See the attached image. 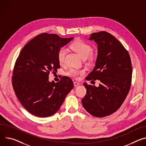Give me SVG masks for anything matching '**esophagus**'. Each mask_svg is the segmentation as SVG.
<instances>
[{
  "mask_svg": "<svg viewBox=\"0 0 146 146\" xmlns=\"http://www.w3.org/2000/svg\"><path fill=\"white\" fill-rule=\"evenodd\" d=\"M79 84H80V83H79L78 82H74V86H78Z\"/></svg>",
  "mask_w": 146,
  "mask_h": 146,
  "instance_id": "obj_1",
  "label": "esophagus"
}]
</instances>
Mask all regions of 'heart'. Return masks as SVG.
<instances>
[{"label": "heart", "instance_id": "heart-1", "mask_svg": "<svg viewBox=\"0 0 146 146\" xmlns=\"http://www.w3.org/2000/svg\"><path fill=\"white\" fill-rule=\"evenodd\" d=\"M71 48L83 59H86L91 56L92 51H93L92 46L90 44L82 40H78L74 42L71 45ZM66 54H67V49L65 48H61L59 49L58 54V59L60 64L63 63ZM66 74L70 77L77 78L79 76L84 74L85 70H78L74 69H70L66 72Z\"/></svg>", "mask_w": 146, "mask_h": 146}]
</instances>
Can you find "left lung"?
Instances as JSON below:
<instances>
[{"label": "left lung", "mask_w": 146, "mask_h": 146, "mask_svg": "<svg viewBox=\"0 0 146 146\" xmlns=\"http://www.w3.org/2000/svg\"><path fill=\"white\" fill-rule=\"evenodd\" d=\"M88 39L97 43L98 55L86 80H98L101 84L97 87L84 83L87 92L82 102L89 113L102 117L116 112L126 99L131 86V62L127 50L109 33H92Z\"/></svg>", "instance_id": "obj_1"}]
</instances>
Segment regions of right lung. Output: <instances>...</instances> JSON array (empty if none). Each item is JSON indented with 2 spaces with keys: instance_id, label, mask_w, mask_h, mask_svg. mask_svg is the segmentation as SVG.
I'll return each instance as SVG.
<instances>
[{
  "instance_id": "obj_1",
  "label": "right lung",
  "mask_w": 146,
  "mask_h": 146,
  "mask_svg": "<svg viewBox=\"0 0 146 146\" xmlns=\"http://www.w3.org/2000/svg\"><path fill=\"white\" fill-rule=\"evenodd\" d=\"M73 39L43 33L22 49L13 69L12 84L19 100L31 114L41 117L54 115L73 88L69 77H62L58 83L49 82L50 72L60 68L59 49Z\"/></svg>"
}]
</instances>
